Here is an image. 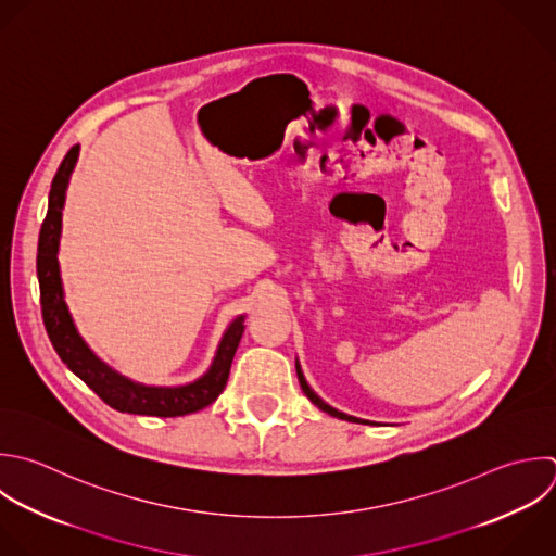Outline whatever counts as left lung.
<instances>
[{"mask_svg":"<svg viewBox=\"0 0 556 556\" xmlns=\"http://www.w3.org/2000/svg\"><path fill=\"white\" fill-rule=\"evenodd\" d=\"M295 369H298V380H300V387H302V391L306 393V397L317 406V408H321L324 413H328V415H332V417H339V419H345V421H354V424H374V421H369V419H358V417H352V415H348V413H341V410H337V408H332L330 404H326L311 387H308V382H306V378H304V374H302V369H300V363L295 361Z\"/></svg>","mask_w":556,"mask_h":556,"instance_id":"1","label":"left lung"}]
</instances>
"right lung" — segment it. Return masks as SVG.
Instances as JSON below:
<instances>
[{"mask_svg":"<svg viewBox=\"0 0 556 556\" xmlns=\"http://www.w3.org/2000/svg\"><path fill=\"white\" fill-rule=\"evenodd\" d=\"M78 152H80V146H74L67 152V156L63 159L52 180L48 215L39 235L37 276H39V289H41V313H43L48 337L56 354L61 356V361L115 410L132 413V415H156V417H178V415L202 410L204 406L213 404L219 397V393L228 382L230 365L239 348L241 334L245 330L243 326L245 317L239 315L228 326L215 352L213 365L204 376H200L189 384H180V387L141 384L117 374L104 361H100L74 326V319L65 304L61 267H59L65 193L78 161Z\"/></svg>","mask_w":556,"mask_h":556,"instance_id":"right-lung-1","label":"right lung"}]
</instances>
